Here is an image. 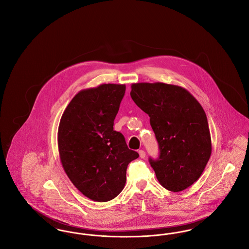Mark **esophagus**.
<instances>
[{"label": "esophagus", "instance_id": "34e87169", "mask_svg": "<svg viewBox=\"0 0 249 249\" xmlns=\"http://www.w3.org/2000/svg\"><path fill=\"white\" fill-rule=\"evenodd\" d=\"M138 152H139V156H140L141 159H143L145 157V152L143 150H139Z\"/></svg>", "mask_w": 249, "mask_h": 249}]
</instances>
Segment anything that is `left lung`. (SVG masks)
<instances>
[{"mask_svg": "<svg viewBox=\"0 0 249 249\" xmlns=\"http://www.w3.org/2000/svg\"><path fill=\"white\" fill-rule=\"evenodd\" d=\"M130 97L149 116L159 143V158H149L157 179L170 191L186 190L200 178L212 152L203 108L186 89L160 82L132 84Z\"/></svg>", "mask_w": 249, "mask_h": 249, "instance_id": "obj_1", "label": "left lung"}]
</instances>
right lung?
<instances>
[{"label":"right lung","mask_w":249,"mask_h":249,"mask_svg":"<svg viewBox=\"0 0 249 249\" xmlns=\"http://www.w3.org/2000/svg\"><path fill=\"white\" fill-rule=\"evenodd\" d=\"M125 90L120 84L83 89L71 99L59 121L62 167L74 187L92 201L116 198L124 189L128 164L139 157L113 128Z\"/></svg>","instance_id":"obj_1"}]
</instances>
